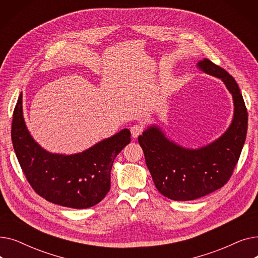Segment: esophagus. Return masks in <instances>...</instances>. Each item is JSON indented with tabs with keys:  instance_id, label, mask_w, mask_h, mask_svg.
Wrapping results in <instances>:
<instances>
[{
	"instance_id": "1",
	"label": "esophagus",
	"mask_w": 258,
	"mask_h": 258,
	"mask_svg": "<svg viewBox=\"0 0 258 258\" xmlns=\"http://www.w3.org/2000/svg\"><path fill=\"white\" fill-rule=\"evenodd\" d=\"M143 132V125L142 124H135L131 127V133L133 138H137Z\"/></svg>"
}]
</instances>
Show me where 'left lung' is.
<instances>
[{
  "instance_id": "obj_1",
  "label": "left lung",
  "mask_w": 258,
  "mask_h": 258,
  "mask_svg": "<svg viewBox=\"0 0 258 258\" xmlns=\"http://www.w3.org/2000/svg\"><path fill=\"white\" fill-rule=\"evenodd\" d=\"M203 72L223 80L232 94L231 124L212 143L189 150L168 140L160 127L145 130L138 141L145 163L160 194L173 201H192L223 187L232 175L245 144L248 113L235 79L208 58L198 62Z\"/></svg>"
}]
</instances>
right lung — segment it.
<instances>
[{"label": "right lung", "instance_id": "right-lung-1", "mask_svg": "<svg viewBox=\"0 0 258 258\" xmlns=\"http://www.w3.org/2000/svg\"><path fill=\"white\" fill-rule=\"evenodd\" d=\"M22 94L13 111L11 139L27 181L45 200L63 207L85 209L104 199L111 188L117 155L131 142L124 128L89 150L74 155L51 154L31 137L23 116Z\"/></svg>", "mask_w": 258, "mask_h": 258}]
</instances>
